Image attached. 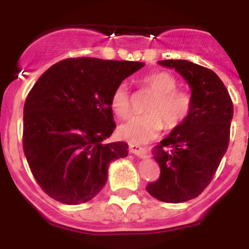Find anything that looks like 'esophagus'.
I'll return each instance as SVG.
<instances>
[{
  "instance_id": "34e87169",
  "label": "esophagus",
  "mask_w": 249,
  "mask_h": 249,
  "mask_svg": "<svg viewBox=\"0 0 249 249\" xmlns=\"http://www.w3.org/2000/svg\"><path fill=\"white\" fill-rule=\"evenodd\" d=\"M129 151H131L133 155H136L137 157H141V158L146 157V155H147V151L144 147H141V146H138V144H135V143H129Z\"/></svg>"
}]
</instances>
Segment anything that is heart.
<instances>
[{"label": "heart", "mask_w": 249, "mask_h": 249, "mask_svg": "<svg viewBox=\"0 0 249 249\" xmlns=\"http://www.w3.org/2000/svg\"><path fill=\"white\" fill-rule=\"evenodd\" d=\"M140 86L153 93L143 116H135L122 123L118 128L121 137L132 143H143L155 138L163 127L175 129L179 127L192 112L193 100L186 91L177 89L178 81L169 72L148 73L140 81ZM111 109L118 117L131 113V97L124 83L114 87L109 97Z\"/></svg>", "instance_id": "heart-1"}]
</instances>
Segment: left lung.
<instances>
[{"label":"left lung","instance_id":"obj_1","mask_svg":"<svg viewBox=\"0 0 249 249\" xmlns=\"http://www.w3.org/2000/svg\"><path fill=\"white\" fill-rule=\"evenodd\" d=\"M175 68L192 89V112L155 148L160 176L147 192L167 203H181L201 195L212 181L230 143L233 103L217 74L186 59L158 61Z\"/></svg>","mask_w":249,"mask_h":249}]
</instances>
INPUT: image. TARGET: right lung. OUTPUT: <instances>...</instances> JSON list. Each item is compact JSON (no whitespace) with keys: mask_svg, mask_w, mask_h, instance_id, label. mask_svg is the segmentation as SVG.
Masks as SVG:
<instances>
[{"mask_svg":"<svg viewBox=\"0 0 249 249\" xmlns=\"http://www.w3.org/2000/svg\"><path fill=\"white\" fill-rule=\"evenodd\" d=\"M142 62L66 58L43 72L23 107V152L38 186L65 204L89 202L107 182L126 142L103 143L116 124L109 97Z\"/></svg>","mask_w":249,"mask_h":249,"instance_id":"obj_1","label":"right lung"}]
</instances>
